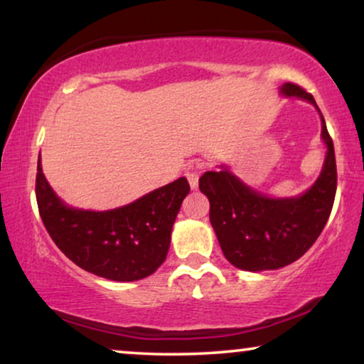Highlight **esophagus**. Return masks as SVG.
<instances>
[{
  "label": "esophagus",
  "instance_id": "esophagus-1",
  "mask_svg": "<svg viewBox=\"0 0 364 364\" xmlns=\"http://www.w3.org/2000/svg\"><path fill=\"white\" fill-rule=\"evenodd\" d=\"M186 177H187V181H188V183H191L192 188H197L198 187V168L191 167L186 172Z\"/></svg>",
  "mask_w": 364,
  "mask_h": 364
}]
</instances>
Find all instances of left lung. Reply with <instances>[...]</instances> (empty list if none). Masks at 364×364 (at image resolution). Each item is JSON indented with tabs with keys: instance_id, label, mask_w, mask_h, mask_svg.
<instances>
[{
	"instance_id": "1",
	"label": "left lung",
	"mask_w": 364,
	"mask_h": 364,
	"mask_svg": "<svg viewBox=\"0 0 364 364\" xmlns=\"http://www.w3.org/2000/svg\"><path fill=\"white\" fill-rule=\"evenodd\" d=\"M282 94L315 104L321 116V137L328 152L310 191L293 198H270L252 191L225 167L198 178V188L210 202V223L223 255L247 272L277 270L298 260L320 237L335 202V147L320 107L298 84H283Z\"/></svg>"
}]
</instances>
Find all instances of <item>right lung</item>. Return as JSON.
<instances>
[{
  "instance_id": "1",
  "label": "right lung",
  "mask_w": 364,
  "mask_h": 364,
  "mask_svg": "<svg viewBox=\"0 0 364 364\" xmlns=\"http://www.w3.org/2000/svg\"><path fill=\"white\" fill-rule=\"evenodd\" d=\"M188 192L187 178L181 177L114 210H77L53 192L38 157L36 200L49 237L77 267L107 280L136 282L162 265Z\"/></svg>"
}]
</instances>
